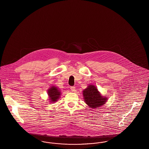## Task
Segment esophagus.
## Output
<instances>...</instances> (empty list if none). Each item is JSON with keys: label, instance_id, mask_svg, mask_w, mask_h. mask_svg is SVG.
<instances>
[{"label": "esophagus", "instance_id": "esophagus-1", "mask_svg": "<svg viewBox=\"0 0 149 149\" xmlns=\"http://www.w3.org/2000/svg\"><path fill=\"white\" fill-rule=\"evenodd\" d=\"M70 90L72 92H75V87L74 86H72V87H70Z\"/></svg>", "mask_w": 149, "mask_h": 149}]
</instances>
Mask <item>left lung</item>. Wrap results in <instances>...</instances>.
Here are the masks:
<instances>
[{
  "mask_svg": "<svg viewBox=\"0 0 149 149\" xmlns=\"http://www.w3.org/2000/svg\"><path fill=\"white\" fill-rule=\"evenodd\" d=\"M83 97L86 104L92 109L99 108L107 102L108 98L104 97L98 90L96 86L90 85L83 91Z\"/></svg>",
  "mask_w": 149,
  "mask_h": 149,
  "instance_id": "obj_1",
  "label": "left lung"
}]
</instances>
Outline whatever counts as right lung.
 <instances>
[{
	"mask_svg": "<svg viewBox=\"0 0 149 149\" xmlns=\"http://www.w3.org/2000/svg\"><path fill=\"white\" fill-rule=\"evenodd\" d=\"M47 95L49 97V102L50 103H53L56 102L59 98H60L61 92L57 86H52L50 87V88L48 89Z\"/></svg>",
	"mask_w": 149,
	"mask_h": 149,
	"instance_id": "add662e5",
	"label": "right lung"
}]
</instances>
